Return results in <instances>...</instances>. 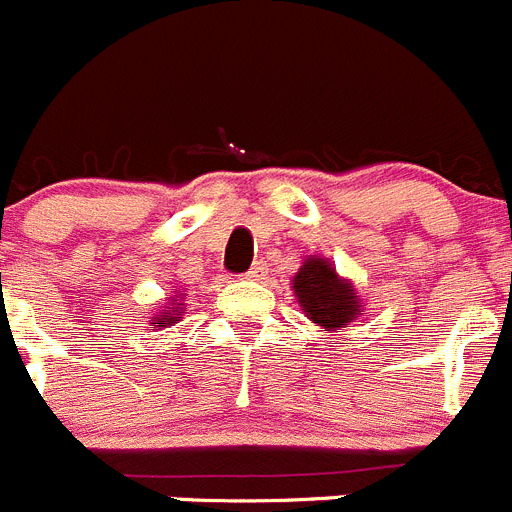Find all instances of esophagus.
Returning a JSON list of instances; mask_svg holds the SVG:
<instances>
[{
  "label": "esophagus",
  "instance_id": "esophagus-1",
  "mask_svg": "<svg viewBox=\"0 0 512 512\" xmlns=\"http://www.w3.org/2000/svg\"><path fill=\"white\" fill-rule=\"evenodd\" d=\"M267 273V267L262 265V262H255V265L250 267V270H247V278L250 280H262V275Z\"/></svg>",
  "mask_w": 512,
  "mask_h": 512
}]
</instances>
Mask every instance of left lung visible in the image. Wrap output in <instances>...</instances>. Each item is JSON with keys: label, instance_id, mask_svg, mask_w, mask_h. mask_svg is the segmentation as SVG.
<instances>
[{"label": "left lung", "instance_id": "1", "mask_svg": "<svg viewBox=\"0 0 512 512\" xmlns=\"http://www.w3.org/2000/svg\"><path fill=\"white\" fill-rule=\"evenodd\" d=\"M293 293L303 313L324 331L344 329L362 311L352 280L339 278L324 257L311 255L303 260L301 270L293 278Z\"/></svg>", "mask_w": 512, "mask_h": 512}]
</instances>
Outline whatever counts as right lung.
Masks as SVG:
<instances>
[{
    "label": "right lung",
    "mask_w": 512,
    "mask_h": 512,
    "mask_svg": "<svg viewBox=\"0 0 512 512\" xmlns=\"http://www.w3.org/2000/svg\"><path fill=\"white\" fill-rule=\"evenodd\" d=\"M165 308H168V311L155 313L153 321H150V324H153V329H155V326H173V324H178V321H181L183 303H170V306H165Z\"/></svg>",
    "instance_id": "add662e5"
}]
</instances>
